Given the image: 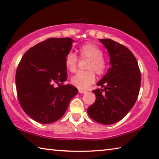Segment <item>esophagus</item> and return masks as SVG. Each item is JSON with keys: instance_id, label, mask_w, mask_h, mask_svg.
I'll return each instance as SVG.
<instances>
[{"instance_id": "esophagus-1", "label": "esophagus", "mask_w": 159, "mask_h": 159, "mask_svg": "<svg viewBox=\"0 0 159 159\" xmlns=\"http://www.w3.org/2000/svg\"><path fill=\"white\" fill-rule=\"evenodd\" d=\"M79 92L80 93H82V94H84V93H86L87 91L85 90H83V89H79Z\"/></svg>"}]
</instances>
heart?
<instances>
[{"instance_id":"1","label":"heart","mask_w":159,"mask_h":159,"mask_svg":"<svg viewBox=\"0 0 159 159\" xmlns=\"http://www.w3.org/2000/svg\"><path fill=\"white\" fill-rule=\"evenodd\" d=\"M80 58L89 59L88 71H79L71 78L72 84L80 89H85L92 84L95 80L94 71L98 75H102L105 72L107 63L102 56L103 52L101 48L92 42H88L81 45L79 49ZM79 59L74 53L69 52L64 59L65 66L70 72H74L77 69Z\"/></svg>"}]
</instances>
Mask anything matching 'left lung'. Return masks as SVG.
Instances as JSON below:
<instances>
[{
  "label": "left lung",
  "mask_w": 159,
  "mask_h": 159,
  "mask_svg": "<svg viewBox=\"0 0 159 159\" xmlns=\"http://www.w3.org/2000/svg\"><path fill=\"white\" fill-rule=\"evenodd\" d=\"M110 54V66L98 82L103 89L93 90L96 100L88 108L95 122L112 125L122 119L134 106L139 93L141 73L132 52L110 39H99Z\"/></svg>",
  "instance_id": "obj_1"
}]
</instances>
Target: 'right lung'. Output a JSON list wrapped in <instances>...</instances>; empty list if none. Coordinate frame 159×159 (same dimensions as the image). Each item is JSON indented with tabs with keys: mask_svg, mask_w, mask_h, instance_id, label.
<instances>
[{
	"mask_svg": "<svg viewBox=\"0 0 159 159\" xmlns=\"http://www.w3.org/2000/svg\"><path fill=\"white\" fill-rule=\"evenodd\" d=\"M72 42L69 37L48 38L27 50L17 66L18 101L25 112L37 122L49 124L59 120L77 94L76 88L64 84L67 79L64 59Z\"/></svg>",
	"mask_w": 159,
	"mask_h": 159,
	"instance_id": "1",
	"label": "right lung"
}]
</instances>
